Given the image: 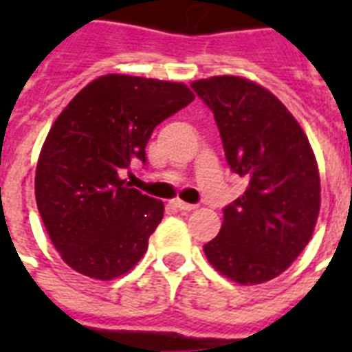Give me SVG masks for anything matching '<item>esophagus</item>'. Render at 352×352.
<instances>
[{"mask_svg": "<svg viewBox=\"0 0 352 352\" xmlns=\"http://www.w3.org/2000/svg\"><path fill=\"white\" fill-rule=\"evenodd\" d=\"M173 206H175L177 210H181V212H192V210L197 208V204H190V203H184V201H173Z\"/></svg>", "mask_w": 352, "mask_h": 352, "instance_id": "obj_1", "label": "esophagus"}]
</instances>
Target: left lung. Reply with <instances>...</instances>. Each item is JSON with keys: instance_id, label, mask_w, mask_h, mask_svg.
I'll list each match as a JSON object with an SVG mask.
<instances>
[{"instance_id": "1", "label": "left lung", "mask_w": 352, "mask_h": 352, "mask_svg": "<svg viewBox=\"0 0 352 352\" xmlns=\"http://www.w3.org/2000/svg\"><path fill=\"white\" fill-rule=\"evenodd\" d=\"M212 109L230 170L248 188L225 206L219 235L204 245L215 270L241 285L270 281L300 256L320 214V173L309 138L261 85L239 76L193 82Z\"/></svg>"}]
</instances>
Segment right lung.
<instances>
[{"instance_id": "add662e5", "label": "right lung", "mask_w": 352, "mask_h": 352, "mask_svg": "<svg viewBox=\"0 0 352 352\" xmlns=\"http://www.w3.org/2000/svg\"><path fill=\"white\" fill-rule=\"evenodd\" d=\"M193 98L184 84L106 74L52 124L36 166V204L52 245L76 272L107 281L148 250L164 204L131 188L122 171L146 164L155 127Z\"/></svg>"}]
</instances>
